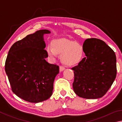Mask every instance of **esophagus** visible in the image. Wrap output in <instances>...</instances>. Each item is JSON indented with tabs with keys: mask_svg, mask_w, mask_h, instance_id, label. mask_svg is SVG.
<instances>
[{
	"mask_svg": "<svg viewBox=\"0 0 122 122\" xmlns=\"http://www.w3.org/2000/svg\"><path fill=\"white\" fill-rule=\"evenodd\" d=\"M65 69V67H64V66H60V71H62Z\"/></svg>",
	"mask_w": 122,
	"mask_h": 122,
	"instance_id": "esophagus-1",
	"label": "esophagus"
}]
</instances>
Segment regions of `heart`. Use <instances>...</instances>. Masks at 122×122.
Here are the masks:
<instances>
[{
  "label": "heart",
  "mask_w": 122,
  "mask_h": 122,
  "mask_svg": "<svg viewBox=\"0 0 122 122\" xmlns=\"http://www.w3.org/2000/svg\"><path fill=\"white\" fill-rule=\"evenodd\" d=\"M46 51L51 58L56 57L57 54H62V61L69 66L78 63L83 55V48L81 45L64 38L54 40L51 42V46H47Z\"/></svg>",
  "instance_id": "heart-1"
}]
</instances>
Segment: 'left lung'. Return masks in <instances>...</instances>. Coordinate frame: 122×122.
<instances>
[{
	"label": "left lung",
	"mask_w": 122,
	"mask_h": 122,
	"mask_svg": "<svg viewBox=\"0 0 122 122\" xmlns=\"http://www.w3.org/2000/svg\"><path fill=\"white\" fill-rule=\"evenodd\" d=\"M86 57L72 68L74 92L88 99L102 97L116 77L115 53L104 41L96 38L86 39L83 45Z\"/></svg>",
	"instance_id": "1"
}]
</instances>
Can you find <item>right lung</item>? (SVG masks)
<instances>
[{
	"mask_svg": "<svg viewBox=\"0 0 122 122\" xmlns=\"http://www.w3.org/2000/svg\"><path fill=\"white\" fill-rule=\"evenodd\" d=\"M47 30L36 31L16 41L10 49L5 69L12 90L27 102L38 103L52 95L53 83L59 67L47 62L44 34Z\"/></svg>",
	"mask_w": 122,
	"mask_h": 122,
	"instance_id": "add662e5",
	"label": "right lung"
}]
</instances>
